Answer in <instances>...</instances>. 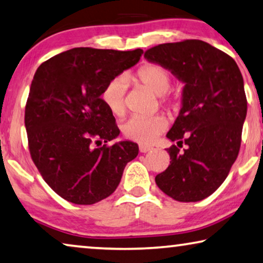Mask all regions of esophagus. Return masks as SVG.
Instances as JSON below:
<instances>
[{
  "instance_id": "obj_1",
  "label": "esophagus",
  "mask_w": 263,
  "mask_h": 263,
  "mask_svg": "<svg viewBox=\"0 0 263 263\" xmlns=\"http://www.w3.org/2000/svg\"><path fill=\"white\" fill-rule=\"evenodd\" d=\"M152 147L148 146V145H139V151L142 152V154H146V152L151 151Z\"/></svg>"
}]
</instances>
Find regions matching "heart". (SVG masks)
I'll return each mask as SVG.
<instances>
[{"label": "heart", "mask_w": 263, "mask_h": 263, "mask_svg": "<svg viewBox=\"0 0 263 263\" xmlns=\"http://www.w3.org/2000/svg\"><path fill=\"white\" fill-rule=\"evenodd\" d=\"M127 80L140 84L148 91L160 97V103L167 108L174 107V104L163 96L169 91L171 86V76L165 68L158 65H145L133 76L127 78H116L105 86L103 100L115 116H121L125 112V94H126ZM166 128V121L163 117L154 116L131 117L121 127L125 137L140 144H151L160 133Z\"/></svg>", "instance_id": "1"}]
</instances>
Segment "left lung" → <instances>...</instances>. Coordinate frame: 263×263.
<instances>
[{"instance_id":"1","label":"left lung","mask_w":263,"mask_h":263,"mask_svg":"<svg viewBox=\"0 0 263 263\" xmlns=\"http://www.w3.org/2000/svg\"><path fill=\"white\" fill-rule=\"evenodd\" d=\"M144 58L184 84L182 107L166 133L170 165L156 176L164 194L178 202L206 198L224 182L237 158L247 116L243 78L232 57L201 40L163 44ZM187 145L183 153L179 147Z\"/></svg>"}]
</instances>
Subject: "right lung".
Segmentation results:
<instances>
[{"label":"right lung","mask_w":263,"mask_h":263,"mask_svg":"<svg viewBox=\"0 0 263 263\" xmlns=\"http://www.w3.org/2000/svg\"><path fill=\"white\" fill-rule=\"evenodd\" d=\"M143 49L80 47L39 66L25 112L31 159L45 182L74 204H94L115 193L138 145L121 140L100 96L109 81L139 61Z\"/></svg>","instance_id":"right-lung-1"}]
</instances>
